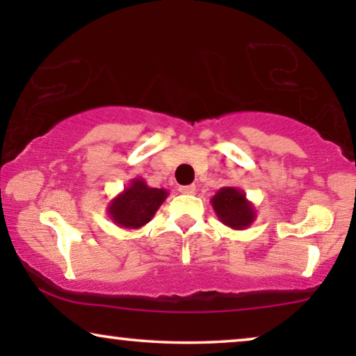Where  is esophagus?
<instances>
[{
  "label": "esophagus",
  "instance_id": "1",
  "mask_svg": "<svg viewBox=\"0 0 356 356\" xmlns=\"http://www.w3.org/2000/svg\"><path fill=\"white\" fill-rule=\"evenodd\" d=\"M178 191L181 194H194V193H196V186H194V184H188V186H179Z\"/></svg>",
  "mask_w": 356,
  "mask_h": 356
}]
</instances>
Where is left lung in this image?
<instances>
[{
  "instance_id": "left-lung-1",
  "label": "left lung",
  "mask_w": 356,
  "mask_h": 356,
  "mask_svg": "<svg viewBox=\"0 0 356 356\" xmlns=\"http://www.w3.org/2000/svg\"><path fill=\"white\" fill-rule=\"evenodd\" d=\"M211 204L218 220L233 230H246L256 220V207L248 201L245 191L233 186H223L213 194Z\"/></svg>"
}]
</instances>
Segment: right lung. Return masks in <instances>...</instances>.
I'll list each match as a JSON object with an SVG mask.
<instances>
[{"label":"right lung","instance_id":"obj_1","mask_svg":"<svg viewBox=\"0 0 356 356\" xmlns=\"http://www.w3.org/2000/svg\"><path fill=\"white\" fill-rule=\"evenodd\" d=\"M168 191L163 188H150L144 178H133L123 191L111 199L106 216L124 230H138L152 220Z\"/></svg>","mask_w":356,"mask_h":356}]
</instances>
